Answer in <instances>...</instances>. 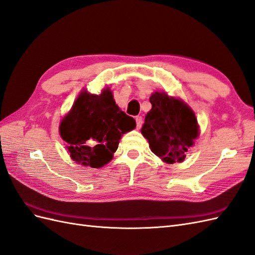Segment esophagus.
<instances>
[{"instance_id": "34e87169", "label": "esophagus", "mask_w": 255, "mask_h": 255, "mask_svg": "<svg viewBox=\"0 0 255 255\" xmlns=\"http://www.w3.org/2000/svg\"><path fill=\"white\" fill-rule=\"evenodd\" d=\"M135 120H136V127H137V128H140L141 126H142V118H141L140 116H137L136 118H135Z\"/></svg>"}]
</instances>
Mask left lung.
Here are the masks:
<instances>
[{
	"label": "left lung",
	"instance_id": "1",
	"mask_svg": "<svg viewBox=\"0 0 255 255\" xmlns=\"http://www.w3.org/2000/svg\"><path fill=\"white\" fill-rule=\"evenodd\" d=\"M150 103L152 108L144 118L141 134L163 162H182L199 135L193 111L183 101L164 92L152 93Z\"/></svg>",
	"mask_w": 255,
	"mask_h": 255
}]
</instances>
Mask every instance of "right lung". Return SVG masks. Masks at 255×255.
<instances>
[{
    "label": "right lung",
    "mask_w": 255,
    "mask_h": 255,
    "mask_svg": "<svg viewBox=\"0 0 255 255\" xmlns=\"http://www.w3.org/2000/svg\"><path fill=\"white\" fill-rule=\"evenodd\" d=\"M136 127L116 104L111 89L100 95L82 91L60 123V135L76 163L100 168L113 159L123 134Z\"/></svg>",
    "instance_id": "obj_1"
}]
</instances>
